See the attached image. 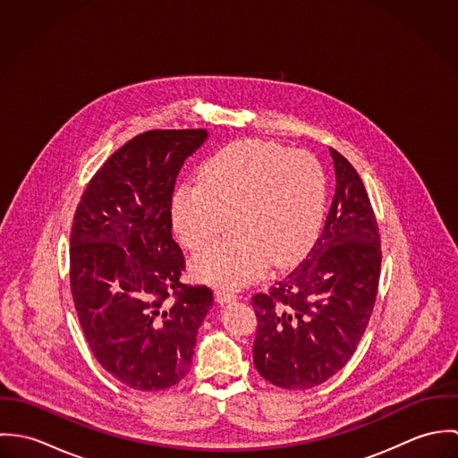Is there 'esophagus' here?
Instances as JSON below:
<instances>
[{
	"label": "esophagus",
	"instance_id": "1",
	"mask_svg": "<svg viewBox=\"0 0 458 458\" xmlns=\"http://www.w3.org/2000/svg\"><path fill=\"white\" fill-rule=\"evenodd\" d=\"M236 298H238V294H236V293H233V291H225V289H220V291H216V293H215V300H216L220 305L229 303V301H234Z\"/></svg>",
	"mask_w": 458,
	"mask_h": 458
}]
</instances>
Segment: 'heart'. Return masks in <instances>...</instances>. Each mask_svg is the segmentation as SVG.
<instances>
[{"label":"heart","instance_id":"b5f03b06","mask_svg":"<svg viewBox=\"0 0 458 458\" xmlns=\"http://www.w3.org/2000/svg\"><path fill=\"white\" fill-rule=\"evenodd\" d=\"M327 209V176L309 151L264 140H236L211 155L174 192L171 218L189 250L211 243L231 215L234 234L197 254L204 282L238 289L298 261L316 242Z\"/></svg>","mask_w":458,"mask_h":458}]
</instances>
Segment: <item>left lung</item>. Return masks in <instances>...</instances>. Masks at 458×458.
<instances>
[{"label":"left lung","instance_id":"obj_1","mask_svg":"<svg viewBox=\"0 0 458 458\" xmlns=\"http://www.w3.org/2000/svg\"><path fill=\"white\" fill-rule=\"evenodd\" d=\"M329 153L336 187L323 233L303 261L252 298L254 365L285 390L314 388L349 361L377 296L381 238L370 199L349 160Z\"/></svg>","mask_w":458,"mask_h":458}]
</instances>
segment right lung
I'll list each match as a JSON object with an SVG mask.
<instances>
[{"label": "right lung", "instance_id": "obj_1", "mask_svg": "<svg viewBox=\"0 0 458 458\" xmlns=\"http://www.w3.org/2000/svg\"><path fill=\"white\" fill-rule=\"evenodd\" d=\"M204 129L149 131L114 151L88 183L70 233V289L97 361L140 392L180 383L213 303L206 285L180 280L171 204Z\"/></svg>", "mask_w": 458, "mask_h": 458}]
</instances>
